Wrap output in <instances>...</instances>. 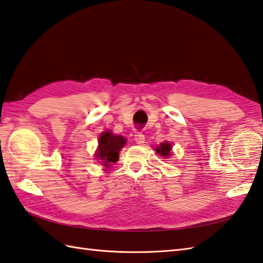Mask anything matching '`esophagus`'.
<instances>
[{"label": "esophagus", "instance_id": "34e87169", "mask_svg": "<svg viewBox=\"0 0 263 263\" xmlns=\"http://www.w3.org/2000/svg\"><path fill=\"white\" fill-rule=\"evenodd\" d=\"M135 140L138 144H143L144 143V135L142 132H137L135 135Z\"/></svg>", "mask_w": 263, "mask_h": 263}]
</instances>
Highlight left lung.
Instances as JSON below:
<instances>
[{"instance_id": "8db88e82", "label": "left lung", "mask_w": 263, "mask_h": 263, "mask_svg": "<svg viewBox=\"0 0 263 263\" xmlns=\"http://www.w3.org/2000/svg\"><path fill=\"white\" fill-rule=\"evenodd\" d=\"M171 149H172L171 143L163 142L159 144V147L156 148V152H157V154L163 156V157H168L171 155Z\"/></svg>"}]
</instances>
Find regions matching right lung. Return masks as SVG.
I'll return each instance as SVG.
<instances>
[{"label": "right lung", "mask_w": 263, "mask_h": 263, "mask_svg": "<svg viewBox=\"0 0 263 263\" xmlns=\"http://www.w3.org/2000/svg\"><path fill=\"white\" fill-rule=\"evenodd\" d=\"M98 150L96 157L103 160L105 166L115 163L119 159L120 150L125 144V139L122 136H114L110 131L103 132L98 140Z\"/></svg>", "instance_id": "obj_1"}]
</instances>
